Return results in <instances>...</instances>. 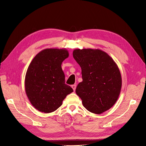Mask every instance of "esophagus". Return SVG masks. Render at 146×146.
Returning a JSON list of instances; mask_svg holds the SVG:
<instances>
[{"label":"esophagus","mask_w":146,"mask_h":146,"mask_svg":"<svg viewBox=\"0 0 146 146\" xmlns=\"http://www.w3.org/2000/svg\"><path fill=\"white\" fill-rule=\"evenodd\" d=\"M76 85H72V89H73V90L75 91H76Z\"/></svg>","instance_id":"1"}]
</instances>
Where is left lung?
Listing matches in <instances>:
<instances>
[{
  "mask_svg": "<svg viewBox=\"0 0 146 146\" xmlns=\"http://www.w3.org/2000/svg\"><path fill=\"white\" fill-rule=\"evenodd\" d=\"M73 57L82 69L83 81L76 92L83 107L101 114L115 104L120 94L122 78L116 63L107 53L100 49L77 48Z\"/></svg>",
  "mask_w": 146,
  "mask_h": 146,
  "instance_id": "obj_1",
  "label": "left lung"
}]
</instances>
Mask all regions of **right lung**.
<instances>
[{
  "mask_svg": "<svg viewBox=\"0 0 146 146\" xmlns=\"http://www.w3.org/2000/svg\"><path fill=\"white\" fill-rule=\"evenodd\" d=\"M69 56L66 48H46L30 63L25 77V90L31 104L38 111L49 113L62 105L72 88L65 84L61 68Z\"/></svg>",
  "mask_w": 146,
  "mask_h": 146,
  "instance_id": "right-lung-1",
  "label": "right lung"
}]
</instances>
